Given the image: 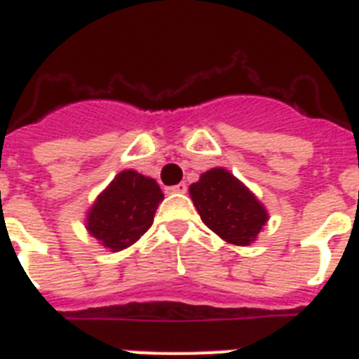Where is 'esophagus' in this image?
Returning a JSON list of instances; mask_svg holds the SVG:
<instances>
[{
	"label": "esophagus",
	"mask_w": 359,
	"mask_h": 359,
	"mask_svg": "<svg viewBox=\"0 0 359 359\" xmlns=\"http://www.w3.org/2000/svg\"><path fill=\"white\" fill-rule=\"evenodd\" d=\"M169 194H186V190H188V186H186V182H179L177 186H171V188H168Z\"/></svg>",
	"instance_id": "34e87169"
}]
</instances>
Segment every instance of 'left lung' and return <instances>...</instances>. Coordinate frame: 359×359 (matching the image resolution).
I'll use <instances>...</instances> for the list:
<instances>
[{
  "label": "left lung",
  "mask_w": 359,
  "mask_h": 359,
  "mask_svg": "<svg viewBox=\"0 0 359 359\" xmlns=\"http://www.w3.org/2000/svg\"><path fill=\"white\" fill-rule=\"evenodd\" d=\"M190 197L203 224L229 244H253L268 222L266 207L225 168L201 173L190 186Z\"/></svg>",
  "instance_id": "8db88e82"
}]
</instances>
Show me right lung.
<instances>
[{
    "label": "right lung",
    "instance_id": "right-lung-1",
    "mask_svg": "<svg viewBox=\"0 0 359 359\" xmlns=\"http://www.w3.org/2000/svg\"><path fill=\"white\" fill-rule=\"evenodd\" d=\"M162 201L156 180L135 169H124L89 207L86 229L106 250H126L149 231Z\"/></svg>",
    "mask_w": 359,
    "mask_h": 359
}]
</instances>
